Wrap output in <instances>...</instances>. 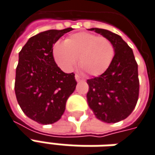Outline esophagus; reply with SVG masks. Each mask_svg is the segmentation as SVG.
Masks as SVG:
<instances>
[{"label": "esophagus", "instance_id": "1", "mask_svg": "<svg viewBox=\"0 0 155 155\" xmlns=\"http://www.w3.org/2000/svg\"><path fill=\"white\" fill-rule=\"evenodd\" d=\"M75 80L77 81L78 82H79V81H83L82 78L81 77L80 75H78V74H75Z\"/></svg>", "mask_w": 155, "mask_h": 155}]
</instances>
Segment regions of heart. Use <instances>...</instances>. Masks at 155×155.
Here are the masks:
<instances>
[{
    "mask_svg": "<svg viewBox=\"0 0 155 155\" xmlns=\"http://www.w3.org/2000/svg\"><path fill=\"white\" fill-rule=\"evenodd\" d=\"M56 64L65 72H70L76 65L90 75H99L109 68L114 56L110 41L89 32H78L67 38L64 43L56 42L52 48Z\"/></svg>",
    "mask_w": 155,
    "mask_h": 155,
    "instance_id": "1",
    "label": "heart"
}]
</instances>
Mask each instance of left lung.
I'll list each match as a JSON object with an SVG mask.
<instances>
[{"mask_svg": "<svg viewBox=\"0 0 155 155\" xmlns=\"http://www.w3.org/2000/svg\"><path fill=\"white\" fill-rule=\"evenodd\" d=\"M89 30L108 38L115 55L101 75L87 81L88 105L99 120L117 123L128 117L136 107L140 87L138 65L132 49L119 35L99 28Z\"/></svg>", "mask_w": 155, "mask_h": 155, "instance_id": "1", "label": "left lung"}]
</instances>
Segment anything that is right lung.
<instances>
[{
    "label": "right lung",
    "instance_id": "add662e5",
    "mask_svg": "<svg viewBox=\"0 0 155 155\" xmlns=\"http://www.w3.org/2000/svg\"><path fill=\"white\" fill-rule=\"evenodd\" d=\"M49 30L30 38L19 53L14 90L21 110L41 124H51L63 114L76 87L74 74H66L52 55L54 44L72 31Z\"/></svg>",
    "mask_w": 155,
    "mask_h": 155
}]
</instances>
